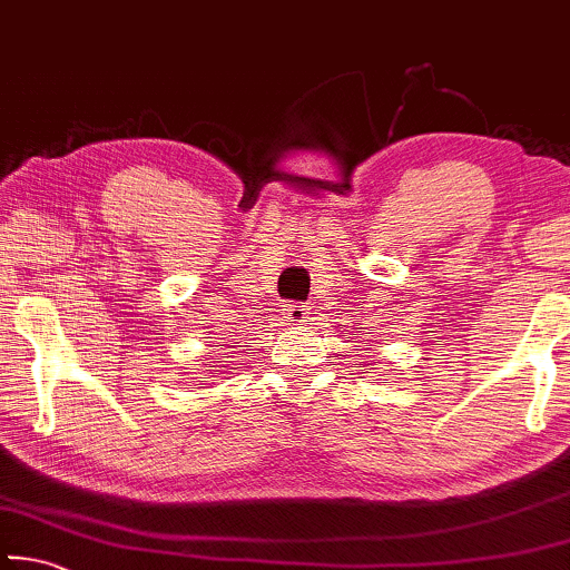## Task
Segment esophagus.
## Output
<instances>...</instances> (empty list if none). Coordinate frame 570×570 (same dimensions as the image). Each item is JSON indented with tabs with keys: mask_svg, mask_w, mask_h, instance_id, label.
<instances>
[{
	"mask_svg": "<svg viewBox=\"0 0 570 570\" xmlns=\"http://www.w3.org/2000/svg\"><path fill=\"white\" fill-rule=\"evenodd\" d=\"M284 314H286L288 322L302 324V322H306V316H308V306L304 302H288L286 308H284Z\"/></svg>",
	"mask_w": 570,
	"mask_h": 570,
	"instance_id": "1",
	"label": "esophagus"
}]
</instances>
